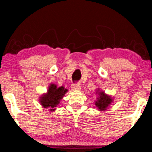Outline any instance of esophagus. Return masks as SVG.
I'll list each match as a JSON object with an SVG mask.
<instances>
[{
	"label": "esophagus",
	"instance_id": "1",
	"mask_svg": "<svg viewBox=\"0 0 152 152\" xmlns=\"http://www.w3.org/2000/svg\"><path fill=\"white\" fill-rule=\"evenodd\" d=\"M80 85L79 83H73L72 85V90H80Z\"/></svg>",
	"mask_w": 152,
	"mask_h": 152
}]
</instances>
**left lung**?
I'll use <instances>...</instances> for the list:
<instances>
[{
  "label": "left lung",
  "instance_id": "1",
  "mask_svg": "<svg viewBox=\"0 0 152 152\" xmlns=\"http://www.w3.org/2000/svg\"><path fill=\"white\" fill-rule=\"evenodd\" d=\"M95 105L100 110H104L107 107L108 105L111 103L112 99L109 96L105 95L103 92H99V97L97 98Z\"/></svg>",
  "mask_w": 152,
  "mask_h": 152
}]
</instances>
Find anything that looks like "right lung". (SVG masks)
<instances>
[{
    "mask_svg": "<svg viewBox=\"0 0 152 152\" xmlns=\"http://www.w3.org/2000/svg\"><path fill=\"white\" fill-rule=\"evenodd\" d=\"M67 90H65L63 87L58 88L55 85L50 86L47 94H45L40 99V102L45 108L48 107L50 111H54L59 102L63 97Z\"/></svg>",
    "mask_w": 152,
    "mask_h": 152,
    "instance_id": "add662e5",
    "label": "right lung"
}]
</instances>
